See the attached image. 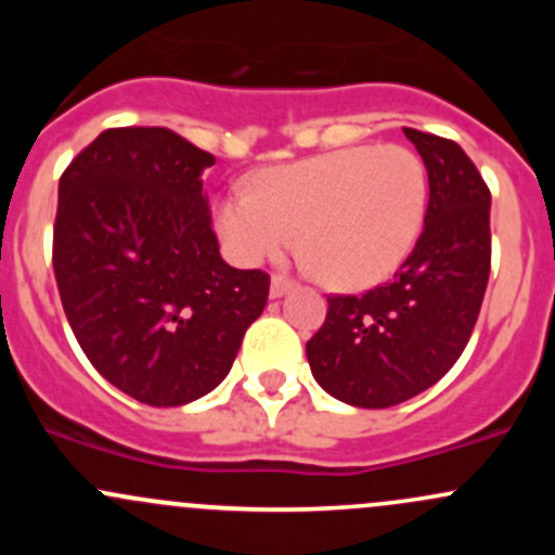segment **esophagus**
Wrapping results in <instances>:
<instances>
[{
	"label": "esophagus",
	"mask_w": 555,
	"mask_h": 555,
	"mask_svg": "<svg viewBox=\"0 0 555 555\" xmlns=\"http://www.w3.org/2000/svg\"><path fill=\"white\" fill-rule=\"evenodd\" d=\"M293 287L295 282L284 276V273H273L271 276V298H282V295H287Z\"/></svg>",
	"instance_id": "1"
}]
</instances>
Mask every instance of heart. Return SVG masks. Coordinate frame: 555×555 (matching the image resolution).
Wrapping results in <instances>:
<instances>
[{
    "label": "heart",
    "mask_w": 555,
    "mask_h": 555,
    "mask_svg": "<svg viewBox=\"0 0 555 555\" xmlns=\"http://www.w3.org/2000/svg\"><path fill=\"white\" fill-rule=\"evenodd\" d=\"M429 179L402 144H357L251 179L217 201L215 228L228 255L260 266L300 233V249L324 282L365 289L397 271L422 236Z\"/></svg>",
    "instance_id": "obj_1"
}]
</instances>
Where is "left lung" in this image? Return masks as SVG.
Returning a JSON list of instances; mask_svg holds the SVG:
<instances>
[{
  "mask_svg": "<svg viewBox=\"0 0 555 555\" xmlns=\"http://www.w3.org/2000/svg\"><path fill=\"white\" fill-rule=\"evenodd\" d=\"M429 179L424 231L391 282L333 295L306 344L317 384L357 408H389L438 384L462 357L491 271V193L462 147L402 128Z\"/></svg>",
  "mask_w": 555,
  "mask_h": 555,
  "instance_id": "8db88e82",
  "label": "left lung"
}]
</instances>
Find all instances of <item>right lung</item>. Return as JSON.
<instances>
[{"label": "right lung", "instance_id": "obj_1", "mask_svg": "<svg viewBox=\"0 0 555 555\" xmlns=\"http://www.w3.org/2000/svg\"><path fill=\"white\" fill-rule=\"evenodd\" d=\"M169 128H109L59 182L53 271L77 344L139 402L209 395L266 309L271 279L220 257L204 173Z\"/></svg>", "mask_w": 555, "mask_h": 555}]
</instances>
